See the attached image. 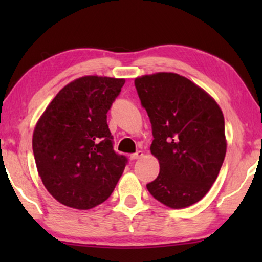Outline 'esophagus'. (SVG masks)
Here are the masks:
<instances>
[{"label":"esophagus","mask_w":262,"mask_h":262,"mask_svg":"<svg viewBox=\"0 0 262 262\" xmlns=\"http://www.w3.org/2000/svg\"><path fill=\"white\" fill-rule=\"evenodd\" d=\"M143 156V151H136L135 154H131L130 155V159L134 161V160H138L141 159V157Z\"/></svg>","instance_id":"34e87169"}]
</instances>
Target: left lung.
<instances>
[{
  "mask_svg": "<svg viewBox=\"0 0 262 262\" xmlns=\"http://www.w3.org/2000/svg\"><path fill=\"white\" fill-rule=\"evenodd\" d=\"M135 87L151 123L150 151L160 162L159 177L146 188L173 209L199 202L216 181L227 151L220 106L178 74L145 75L136 78Z\"/></svg>",
  "mask_w": 262,
  "mask_h": 262,
  "instance_id": "8db88e82",
  "label": "left lung"
}]
</instances>
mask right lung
Segmentation results:
<instances>
[{"label": "right lung", "instance_id": "right-lung-1", "mask_svg": "<svg viewBox=\"0 0 262 262\" xmlns=\"http://www.w3.org/2000/svg\"><path fill=\"white\" fill-rule=\"evenodd\" d=\"M124 78L84 76L66 85L33 132V154L42 184L56 200L92 209L112 194L127 159L114 151L107 112Z\"/></svg>", "mask_w": 262, "mask_h": 262}]
</instances>
